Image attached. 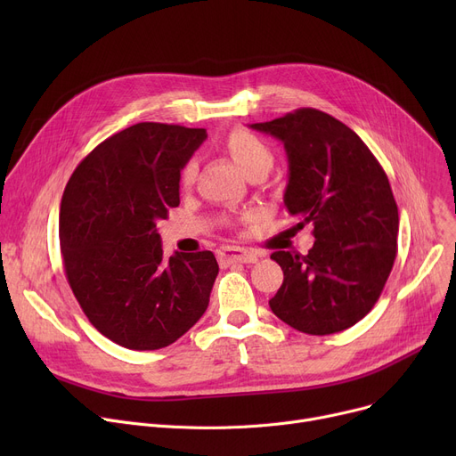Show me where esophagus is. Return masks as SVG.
<instances>
[{
    "label": "esophagus",
    "mask_w": 456,
    "mask_h": 456,
    "mask_svg": "<svg viewBox=\"0 0 456 456\" xmlns=\"http://www.w3.org/2000/svg\"><path fill=\"white\" fill-rule=\"evenodd\" d=\"M218 258L224 265H232V262H244V265H251V262H256V255L244 249V248H222L218 251Z\"/></svg>",
    "instance_id": "34e87169"
}]
</instances>
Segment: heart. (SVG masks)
<instances>
[{"label": "heart", "instance_id": "b5f03b06", "mask_svg": "<svg viewBox=\"0 0 456 456\" xmlns=\"http://www.w3.org/2000/svg\"><path fill=\"white\" fill-rule=\"evenodd\" d=\"M225 148L234 159V162L242 167L246 174H251L256 167H270L273 162V155L270 148L262 142L256 134H253L248 129L236 127L232 129L225 138ZM198 174V164L194 160H188L181 167V186L190 188L196 181Z\"/></svg>", "mask_w": 456, "mask_h": 456}]
</instances>
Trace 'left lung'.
<instances>
[{"label": "left lung", "instance_id": "8db88e82", "mask_svg": "<svg viewBox=\"0 0 456 456\" xmlns=\"http://www.w3.org/2000/svg\"><path fill=\"white\" fill-rule=\"evenodd\" d=\"M251 129L284 143L286 210L316 238L306 255L272 253L284 279L270 308L301 332H340L370 313L394 266L399 212L388 177L361 136L318 109Z\"/></svg>", "mask_w": 456, "mask_h": 456}]
</instances>
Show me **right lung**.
<instances>
[{"instance_id":"obj_1","label":"right lung","mask_w":456,"mask_h":456,"mask_svg":"<svg viewBox=\"0 0 456 456\" xmlns=\"http://www.w3.org/2000/svg\"><path fill=\"white\" fill-rule=\"evenodd\" d=\"M205 129L142 122L94 148L61 201L59 240L69 289L88 322L118 346L174 344L207 310L212 251L166 258L157 224L179 207V175Z\"/></svg>"}]
</instances>
